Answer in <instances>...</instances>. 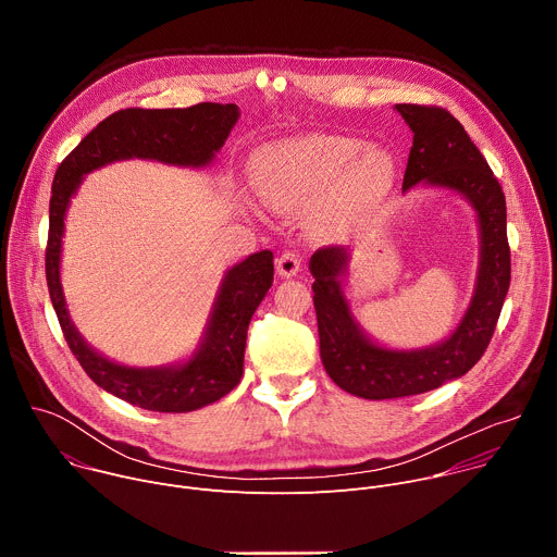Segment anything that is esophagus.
Segmentation results:
<instances>
[{"label":"esophagus","mask_w":557,"mask_h":557,"mask_svg":"<svg viewBox=\"0 0 557 557\" xmlns=\"http://www.w3.org/2000/svg\"><path fill=\"white\" fill-rule=\"evenodd\" d=\"M275 269H277V275H280V277H295V275L299 273V269H301V260H299L297 253L286 251V253H282V256L277 258Z\"/></svg>","instance_id":"1"}]
</instances>
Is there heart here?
<instances>
[{
    "instance_id": "obj_1",
    "label": "heart",
    "mask_w": 557,
    "mask_h": 557,
    "mask_svg": "<svg viewBox=\"0 0 557 557\" xmlns=\"http://www.w3.org/2000/svg\"><path fill=\"white\" fill-rule=\"evenodd\" d=\"M262 198L280 209L317 205L333 231L368 220L394 187V161L383 147L342 134H301L260 147L251 158Z\"/></svg>"
}]
</instances>
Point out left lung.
Returning <instances> with one entry per match:
<instances>
[{"instance_id":"obj_1","label":"left lung","mask_w":557,"mask_h":557,"mask_svg":"<svg viewBox=\"0 0 557 557\" xmlns=\"http://www.w3.org/2000/svg\"><path fill=\"white\" fill-rule=\"evenodd\" d=\"M394 110L414 134L404 191L423 185L460 194L479 220L481 260L454 333L428 348L394 350L372 342L350 310L344 293L350 253L344 247L312 253L308 269L322 363L342 389L370 401L423 394L469 372L492 342L511 282L505 194L479 147L443 108L399 103Z\"/></svg>"}]
</instances>
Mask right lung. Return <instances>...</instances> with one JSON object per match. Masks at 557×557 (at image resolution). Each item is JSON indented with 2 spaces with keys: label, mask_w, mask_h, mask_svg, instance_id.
I'll list each match as a JSON object with an SVG mask.
<instances>
[{
  "label": "right lung",
  "mask_w": 557,
  "mask_h": 557,
  "mask_svg": "<svg viewBox=\"0 0 557 557\" xmlns=\"http://www.w3.org/2000/svg\"><path fill=\"white\" fill-rule=\"evenodd\" d=\"M237 116L240 108L235 103H198L185 110H119L65 156L52 181L46 280L63 337L99 387L143 410L194 412L215 404L240 383L249 322L273 284V253H253L224 273L205 335L187 361L132 368L97 352L70 320L59 273L65 211L86 174L114 161L149 158L178 168H207Z\"/></svg>",
  "instance_id": "right-lung-1"
}]
</instances>
